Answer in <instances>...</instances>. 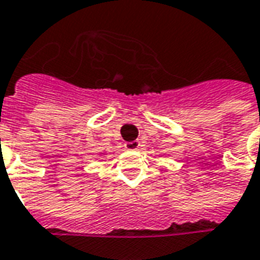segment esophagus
Instances as JSON below:
<instances>
[{
    "instance_id": "34e87169",
    "label": "esophagus",
    "mask_w": 260,
    "mask_h": 260,
    "mask_svg": "<svg viewBox=\"0 0 260 260\" xmlns=\"http://www.w3.org/2000/svg\"><path fill=\"white\" fill-rule=\"evenodd\" d=\"M125 149H126V150H139V149H140L139 140H134V142H128V143L125 145Z\"/></svg>"
}]
</instances>
